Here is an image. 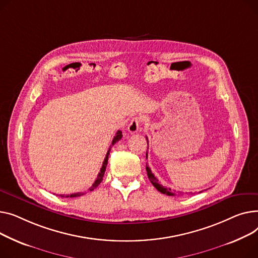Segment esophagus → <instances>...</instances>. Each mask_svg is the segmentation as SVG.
Returning a JSON list of instances; mask_svg holds the SVG:
<instances>
[{
  "label": "esophagus",
  "instance_id": "1",
  "mask_svg": "<svg viewBox=\"0 0 258 258\" xmlns=\"http://www.w3.org/2000/svg\"><path fill=\"white\" fill-rule=\"evenodd\" d=\"M141 123H142V118L141 117H134L132 118V120L130 122L129 126H128V131L130 133H136L139 131L140 127H141Z\"/></svg>",
  "mask_w": 258,
  "mask_h": 258
}]
</instances>
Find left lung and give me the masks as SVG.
<instances>
[{
	"label": "left lung",
	"instance_id": "obj_1",
	"mask_svg": "<svg viewBox=\"0 0 258 258\" xmlns=\"http://www.w3.org/2000/svg\"><path fill=\"white\" fill-rule=\"evenodd\" d=\"M146 139H147V142H148V138H146ZM146 158H148V152L146 153ZM146 170H147L148 178L150 179L151 183H152V184L154 185V187H155L158 191H160L161 194H164V195H168V196H175V194L171 191V188H168V187H165V186H162L161 184H159V183H158V180L156 179V177L154 176V174H153L152 172H151V170H150V168H149L148 165L146 166Z\"/></svg>",
	"mask_w": 258,
	"mask_h": 258
}]
</instances>
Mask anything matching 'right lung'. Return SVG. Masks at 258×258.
<instances>
[{"label": "right lung", "instance_id": "obj_1", "mask_svg": "<svg viewBox=\"0 0 258 258\" xmlns=\"http://www.w3.org/2000/svg\"><path fill=\"white\" fill-rule=\"evenodd\" d=\"M122 136H123L122 131H120V130H117V132L115 133L114 139L112 140L111 146H113L116 142H118L120 139H122ZM111 146H110L109 150L107 151V154H106V157L104 158V161H103V164H102V168H101V170H100V173L98 174V177H97L96 181L94 182V184L89 187V190H94V189H95V188H96V187H97V186L102 182L103 176H104L105 171H106V166H107V162H108V155H109V151H110V149H111ZM82 195H84V192H75V194H71V195H59V196L61 197V198H76V197H79V196H82Z\"/></svg>", "mask_w": 258, "mask_h": 258}]
</instances>
